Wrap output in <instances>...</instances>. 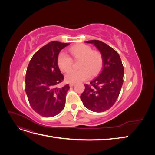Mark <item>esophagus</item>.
Here are the masks:
<instances>
[{
    "label": "esophagus",
    "instance_id": "34e87169",
    "mask_svg": "<svg viewBox=\"0 0 155 155\" xmlns=\"http://www.w3.org/2000/svg\"><path fill=\"white\" fill-rule=\"evenodd\" d=\"M74 85H75L74 83H70V84H69L70 87H73Z\"/></svg>",
    "mask_w": 155,
    "mask_h": 155
}]
</instances>
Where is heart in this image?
Segmentation results:
<instances>
[{
  "mask_svg": "<svg viewBox=\"0 0 155 155\" xmlns=\"http://www.w3.org/2000/svg\"><path fill=\"white\" fill-rule=\"evenodd\" d=\"M69 53L79 62V70H70L65 75V79L70 83L82 81L91 76H95L100 71L102 64L101 54L94 51L91 46L85 44L74 45L68 49ZM72 59L65 53H60L58 58V66L62 72H67L72 66Z\"/></svg>",
  "mask_w": 155,
  "mask_h": 155,
  "instance_id": "heart-1",
  "label": "heart"
}]
</instances>
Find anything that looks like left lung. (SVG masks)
<instances>
[{"instance_id":"left-lung-1","label":"left lung","mask_w":155,"mask_h":155,"mask_svg":"<svg viewBox=\"0 0 155 155\" xmlns=\"http://www.w3.org/2000/svg\"><path fill=\"white\" fill-rule=\"evenodd\" d=\"M100 50L103 68L98 77L89 85L85 84L81 100L86 108L96 112L111 108L117 100L124 83V66L119 54L110 46L98 40L86 41Z\"/></svg>"}]
</instances>
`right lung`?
<instances>
[{"instance_id": "add662e5", "label": "right lung", "mask_w": 155, "mask_h": 155, "mask_svg": "<svg viewBox=\"0 0 155 155\" xmlns=\"http://www.w3.org/2000/svg\"><path fill=\"white\" fill-rule=\"evenodd\" d=\"M69 43L51 41L33 55L26 73V93L30 106L37 114L49 118L60 113L64 108L68 85L62 88L63 75L58 64L60 51Z\"/></svg>"}]
</instances>
